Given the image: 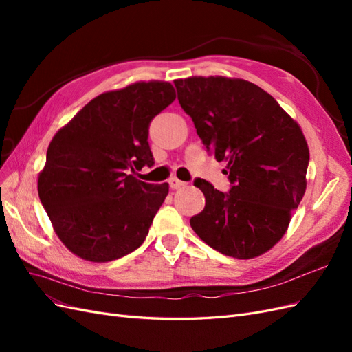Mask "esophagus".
I'll list each match as a JSON object with an SVG mask.
<instances>
[{
    "label": "esophagus",
    "instance_id": "34e87169",
    "mask_svg": "<svg viewBox=\"0 0 352 352\" xmlns=\"http://www.w3.org/2000/svg\"><path fill=\"white\" fill-rule=\"evenodd\" d=\"M168 185L172 189H179V188H184L186 184L182 182V180H179L177 177H170L168 179Z\"/></svg>",
    "mask_w": 352,
    "mask_h": 352
}]
</instances>
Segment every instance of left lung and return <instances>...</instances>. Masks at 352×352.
Returning <instances> with one entry per match:
<instances>
[{
	"label": "left lung",
	"instance_id": "1",
	"mask_svg": "<svg viewBox=\"0 0 352 352\" xmlns=\"http://www.w3.org/2000/svg\"><path fill=\"white\" fill-rule=\"evenodd\" d=\"M180 107L217 162H226L229 194L197 179L206 207L190 228L212 250L258 257L278 243L305 194L310 151L301 131L270 94L243 79L175 80Z\"/></svg>",
	"mask_w": 352,
	"mask_h": 352
}]
</instances>
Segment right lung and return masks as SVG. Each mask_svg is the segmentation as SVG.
I'll list each match as a JSON object with an SVG mask.
<instances>
[{
	"instance_id": "add662e5",
	"label": "right lung",
	"mask_w": 352,
	"mask_h": 352,
	"mask_svg": "<svg viewBox=\"0 0 352 352\" xmlns=\"http://www.w3.org/2000/svg\"><path fill=\"white\" fill-rule=\"evenodd\" d=\"M175 98L173 85L163 80L104 92L52 138L38 194L74 255L107 263L145 241L168 184H145L129 170L154 164L148 127Z\"/></svg>"
}]
</instances>
